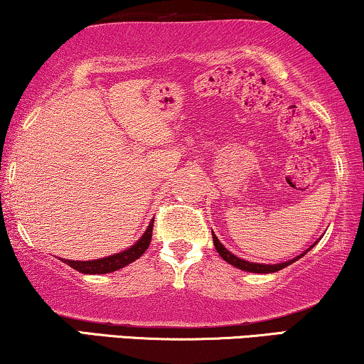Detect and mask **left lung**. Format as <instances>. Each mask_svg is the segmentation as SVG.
<instances>
[{
  "mask_svg": "<svg viewBox=\"0 0 364 364\" xmlns=\"http://www.w3.org/2000/svg\"><path fill=\"white\" fill-rule=\"evenodd\" d=\"M212 237H213V245H215V250L218 252V255H220L223 260H225L227 263H230V265H233V267H237L238 270L252 272V273H275L278 270H282V268L291 265L293 262H296L298 258H301L306 252H310L311 248L316 245V242H315L310 248H308V250H305L303 253H300V255H296L295 258H291V260H288V262H282V263H253V262L243 260V258L233 255L232 252H228L227 248L222 245V242L218 240L217 235L213 232H212Z\"/></svg>",
  "mask_w": 364,
  "mask_h": 364,
  "instance_id": "1",
  "label": "left lung"
}]
</instances>
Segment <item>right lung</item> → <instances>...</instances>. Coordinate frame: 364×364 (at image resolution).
<instances>
[{"mask_svg":"<svg viewBox=\"0 0 364 364\" xmlns=\"http://www.w3.org/2000/svg\"><path fill=\"white\" fill-rule=\"evenodd\" d=\"M152 227H154V220H151L149 227L146 228V232L142 233V237L139 238L134 245L119 253H114V255L97 258V260H86V262L66 260V258H63V262L66 263V265L73 267L74 270L86 273V275H102V273L121 270V268L129 265V263L136 262L137 258L147 250L149 243L152 240Z\"/></svg>","mask_w":364,"mask_h":364,"instance_id":"obj_1","label":"right lung"}]
</instances>
